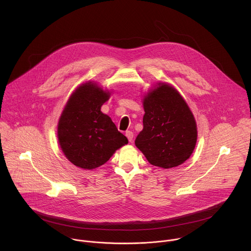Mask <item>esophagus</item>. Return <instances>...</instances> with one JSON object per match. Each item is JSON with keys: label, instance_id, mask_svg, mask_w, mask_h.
<instances>
[{"label": "esophagus", "instance_id": "obj_1", "mask_svg": "<svg viewBox=\"0 0 251 251\" xmlns=\"http://www.w3.org/2000/svg\"><path fill=\"white\" fill-rule=\"evenodd\" d=\"M126 137L128 138L129 142H132V141H133V137H134L133 132H131V131H127V132H126Z\"/></svg>", "mask_w": 251, "mask_h": 251}]
</instances>
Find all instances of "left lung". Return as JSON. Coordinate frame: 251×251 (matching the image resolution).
I'll return each mask as SVG.
<instances>
[{"label": "left lung", "instance_id": "1", "mask_svg": "<svg viewBox=\"0 0 251 251\" xmlns=\"http://www.w3.org/2000/svg\"><path fill=\"white\" fill-rule=\"evenodd\" d=\"M143 99V130L136 147L150 164L170 169L187 161L196 147L198 131L187 102L173 86L159 83Z\"/></svg>", "mask_w": 251, "mask_h": 251}]
</instances>
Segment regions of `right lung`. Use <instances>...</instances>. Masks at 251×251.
I'll return each instance as SVG.
<instances>
[{"instance_id": "add662e5", "label": "right lung", "mask_w": 251, "mask_h": 251, "mask_svg": "<svg viewBox=\"0 0 251 251\" xmlns=\"http://www.w3.org/2000/svg\"><path fill=\"white\" fill-rule=\"evenodd\" d=\"M109 97V91L88 81L75 89L64 107L57 138L63 154L76 167L98 168L128 143L111 118L100 110Z\"/></svg>"}]
</instances>
